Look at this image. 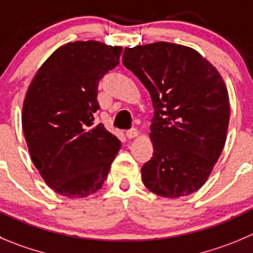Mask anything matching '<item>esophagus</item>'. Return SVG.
<instances>
[{
  "label": "esophagus",
  "instance_id": "esophagus-1",
  "mask_svg": "<svg viewBox=\"0 0 253 253\" xmlns=\"http://www.w3.org/2000/svg\"><path fill=\"white\" fill-rule=\"evenodd\" d=\"M126 136H128L129 139H133V138H135V136H138L139 135V131L136 130L135 128H131V129H129V130H126Z\"/></svg>",
  "mask_w": 253,
  "mask_h": 253
}]
</instances>
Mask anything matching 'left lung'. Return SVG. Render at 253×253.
<instances>
[{
	"instance_id": "left-lung-1",
	"label": "left lung",
	"mask_w": 253,
	"mask_h": 253,
	"mask_svg": "<svg viewBox=\"0 0 253 253\" xmlns=\"http://www.w3.org/2000/svg\"><path fill=\"white\" fill-rule=\"evenodd\" d=\"M123 64L153 100L154 153L141 168L144 185L170 199L197 191L226 141L230 103L222 78L200 53L169 42L125 48Z\"/></svg>"
}]
</instances>
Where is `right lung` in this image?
<instances>
[{
  "label": "right lung",
  "mask_w": 253,
  "mask_h": 253,
  "mask_svg": "<svg viewBox=\"0 0 253 253\" xmlns=\"http://www.w3.org/2000/svg\"><path fill=\"white\" fill-rule=\"evenodd\" d=\"M122 50L95 41L62 45L28 88L22 110L28 150L48 186L63 196L97 192L122 146L94 122L99 81L119 64Z\"/></svg>",
  "instance_id": "1"
}]
</instances>
